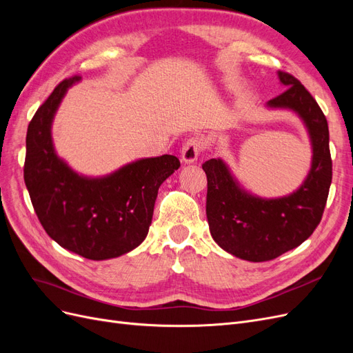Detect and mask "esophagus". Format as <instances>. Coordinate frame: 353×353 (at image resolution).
Masks as SVG:
<instances>
[{
  "instance_id": "1",
  "label": "esophagus",
  "mask_w": 353,
  "mask_h": 353,
  "mask_svg": "<svg viewBox=\"0 0 353 353\" xmlns=\"http://www.w3.org/2000/svg\"><path fill=\"white\" fill-rule=\"evenodd\" d=\"M206 145V140L200 135L190 137L188 140L184 143L183 150H181V159H183L184 163H193L197 160L199 154L201 153L203 148Z\"/></svg>"
}]
</instances>
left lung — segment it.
<instances>
[{"mask_svg":"<svg viewBox=\"0 0 353 353\" xmlns=\"http://www.w3.org/2000/svg\"><path fill=\"white\" fill-rule=\"evenodd\" d=\"M285 91L266 103L288 109L303 121L312 145V163L303 184L292 194L262 199L248 193L222 159L203 163L208 176L206 215L212 239L250 262H265L301 245L323 218L333 176L328 123L309 91L287 72H279Z\"/></svg>","mask_w":353,"mask_h":353,"instance_id":"8db88e82","label":"left lung"}]
</instances>
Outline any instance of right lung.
Listing matches in <instances>:
<instances>
[{"label": "right lung", "instance_id": "right-lung-1", "mask_svg": "<svg viewBox=\"0 0 353 353\" xmlns=\"http://www.w3.org/2000/svg\"><path fill=\"white\" fill-rule=\"evenodd\" d=\"M79 79L61 81L32 117L23 176L48 236L82 258L104 261L144 241L159 187L181 163L178 157L163 154L140 159L101 178L74 172L54 150L51 123L65 94Z\"/></svg>", "mask_w": 353, "mask_h": 353}]
</instances>
